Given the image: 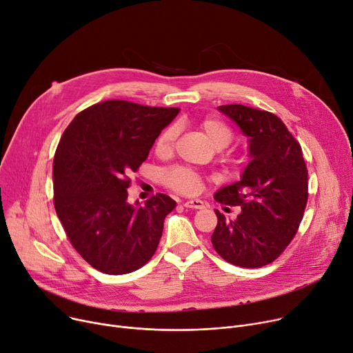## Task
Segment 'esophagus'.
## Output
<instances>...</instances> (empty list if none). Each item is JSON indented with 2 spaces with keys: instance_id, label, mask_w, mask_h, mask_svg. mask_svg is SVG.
Here are the masks:
<instances>
[{
  "instance_id": "obj_1",
  "label": "esophagus",
  "mask_w": 353,
  "mask_h": 353,
  "mask_svg": "<svg viewBox=\"0 0 353 353\" xmlns=\"http://www.w3.org/2000/svg\"><path fill=\"white\" fill-rule=\"evenodd\" d=\"M183 206L185 208H192V210H203L205 203L199 199H191V201L183 202Z\"/></svg>"
}]
</instances>
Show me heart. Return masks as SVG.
I'll return each mask as SVG.
<instances>
[{
  "instance_id": "b5f03b06",
  "label": "heart",
  "mask_w": 353,
  "mask_h": 353,
  "mask_svg": "<svg viewBox=\"0 0 353 353\" xmlns=\"http://www.w3.org/2000/svg\"><path fill=\"white\" fill-rule=\"evenodd\" d=\"M201 128L215 150L225 148L232 139L231 128L219 119L215 118H206L202 123ZM178 130L175 127H170L165 130L159 138L157 139L155 150L157 154L161 157H167L174 151L175 141H176ZM165 182H167L171 188L179 191L182 194H195L199 190V176L185 167H176L170 170L165 174Z\"/></svg>"
}]
</instances>
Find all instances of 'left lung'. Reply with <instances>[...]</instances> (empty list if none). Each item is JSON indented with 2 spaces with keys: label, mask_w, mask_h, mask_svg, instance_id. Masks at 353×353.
Segmentation results:
<instances>
[{
  "label": "left lung",
  "mask_w": 353,
  "mask_h": 353,
  "mask_svg": "<svg viewBox=\"0 0 353 353\" xmlns=\"http://www.w3.org/2000/svg\"><path fill=\"white\" fill-rule=\"evenodd\" d=\"M218 111L232 119L248 138L241 179L214 195L221 203L239 205L236 219L215 210L211 236L215 251L232 265L259 268L275 261L295 236L307 201V171L299 142L274 114L239 103Z\"/></svg>",
  "instance_id": "obj_1"
}]
</instances>
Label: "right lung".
Listing matches in <instances>:
<instances>
[{
	"mask_svg": "<svg viewBox=\"0 0 353 353\" xmlns=\"http://www.w3.org/2000/svg\"><path fill=\"white\" fill-rule=\"evenodd\" d=\"M178 112L105 101L81 111L61 137L52 165L55 211L77 252L103 274L134 272L157 251L176 202L157 194L130 203L128 175Z\"/></svg>",
	"mask_w": 353,
	"mask_h": 353,
	"instance_id": "right-lung-1",
	"label": "right lung"
}]
</instances>
